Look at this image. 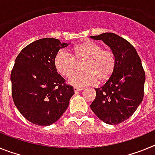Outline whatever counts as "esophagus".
<instances>
[{
	"label": "esophagus",
	"mask_w": 155,
	"mask_h": 155,
	"mask_svg": "<svg viewBox=\"0 0 155 155\" xmlns=\"http://www.w3.org/2000/svg\"><path fill=\"white\" fill-rule=\"evenodd\" d=\"M80 91H81V88H79V87H74V91L75 94L78 93Z\"/></svg>",
	"instance_id": "1"
}]
</instances>
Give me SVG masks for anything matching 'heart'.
<instances>
[{"label":"heart","instance_id":"heart-1","mask_svg":"<svg viewBox=\"0 0 155 155\" xmlns=\"http://www.w3.org/2000/svg\"><path fill=\"white\" fill-rule=\"evenodd\" d=\"M72 54L61 50L54 57V65L62 76L69 78L78 67V62L85 61L82 66L84 72L71 76L69 83L76 87L104 83L110 80L116 68V57L114 52L103 49L93 41H86L74 46Z\"/></svg>","mask_w":155,"mask_h":155}]
</instances>
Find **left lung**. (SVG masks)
<instances>
[{
  "label": "left lung",
  "instance_id": "1",
  "mask_svg": "<svg viewBox=\"0 0 155 155\" xmlns=\"http://www.w3.org/2000/svg\"><path fill=\"white\" fill-rule=\"evenodd\" d=\"M101 39L116 57V68L110 80L95 88L96 97L90 107L101 120L116 125L130 117L144 94L145 72L136 49L127 40L112 32L91 36Z\"/></svg>",
  "mask_w": 155,
  "mask_h": 155
}]
</instances>
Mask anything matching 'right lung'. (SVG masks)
I'll return each instance as SVG.
<instances>
[{
  "instance_id": "add662e5",
  "label": "right lung",
  "mask_w": 155,
  "mask_h": 155,
  "mask_svg": "<svg viewBox=\"0 0 155 155\" xmlns=\"http://www.w3.org/2000/svg\"><path fill=\"white\" fill-rule=\"evenodd\" d=\"M68 45L44 38L23 48L16 57L11 73L12 98L20 113L35 125L57 122L74 93L54 65L57 52Z\"/></svg>"
}]
</instances>
